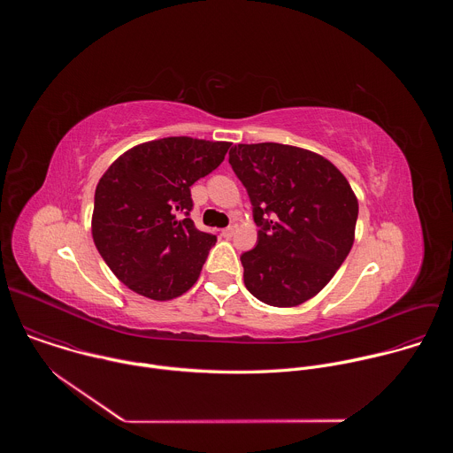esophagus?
I'll return each instance as SVG.
<instances>
[{
    "label": "esophagus",
    "instance_id": "obj_1",
    "mask_svg": "<svg viewBox=\"0 0 453 453\" xmlns=\"http://www.w3.org/2000/svg\"><path fill=\"white\" fill-rule=\"evenodd\" d=\"M234 229H236V226H229V227H226V229H222V236H224V238H231V236L234 234Z\"/></svg>",
    "mask_w": 453,
    "mask_h": 453
}]
</instances>
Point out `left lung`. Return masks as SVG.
Returning <instances> with one entry per match:
<instances>
[{"label":"left lung","instance_id":"1","mask_svg":"<svg viewBox=\"0 0 453 453\" xmlns=\"http://www.w3.org/2000/svg\"><path fill=\"white\" fill-rule=\"evenodd\" d=\"M229 165L260 227L256 247L240 257L247 290L280 308L311 299L355 240L358 201L348 179L322 156L281 143L234 145Z\"/></svg>","mask_w":453,"mask_h":453}]
</instances>
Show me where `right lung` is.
<instances>
[{"label":"right lung","instance_id":"right-lung-1","mask_svg":"<svg viewBox=\"0 0 453 453\" xmlns=\"http://www.w3.org/2000/svg\"><path fill=\"white\" fill-rule=\"evenodd\" d=\"M231 143L188 136L133 147L102 175L91 231L114 276L154 301L188 292L201 276L217 236L188 217L189 186L211 173Z\"/></svg>","mask_w":453,"mask_h":453}]
</instances>
